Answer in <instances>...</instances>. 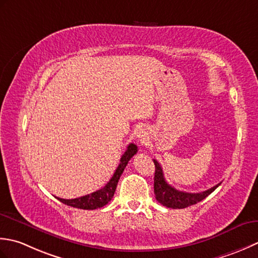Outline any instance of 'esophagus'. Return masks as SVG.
Returning a JSON list of instances; mask_svg holds the SVG:
<instances>
[{"label":"esophagus","instance_id":"obj_1","mask_svg":"<svg viewBox=\"0 0 258 258\" xmlns=\"http://www.w3.org/2000/svg\"><path fill=\"white\" fill-rule=\"evenodd\" d=\"M139 134H140V133H139ZM138 137H140V135H139V136H138Z\"/></svg>","mask_w":258,"mask_h":258}]
</instances>
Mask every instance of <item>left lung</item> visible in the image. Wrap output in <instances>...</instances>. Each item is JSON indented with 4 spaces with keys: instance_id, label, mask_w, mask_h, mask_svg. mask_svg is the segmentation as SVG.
<instances>
[{
    "instance_id": "8db88e82",
    "label": "left lung",
    "mask_w": 258,
    "mask_h": 258,
    "mask_svg": "<svg viewBox=\"0 0 258 258\" xmlns=\"http://www.w3.org/2000/svg\"><path fill=\"white\" fill-rule=\"evenodd\" d=\"M155 164V179H154V191L157 202H159L161 205L172 209H181L186 208L191 205H195L203 199L206 198L210 195L218 185L212 187L208 190H205L202 192H186L177 190L176 188L171 187L169 183H167L164 172H162V168L159 165V162L154 159Z\"/></svg>"
}]
</instances>
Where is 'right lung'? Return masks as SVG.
<instances>
[{
    "instance_id": "1",
    "label": "right lung",
    "mask_w": 258,
    "mask_h": 258,
    "mask_svg": "<svg viewBox=\"0 0 258 258\" xmlns=\"http://www.w3.org/2000/svg\"><path fill=\"white\" fill-rule=\"evenodd\" d=\"M137 151H138V147H137L135 144H130L127 147V150H125V152L121 157V159H120V164L117 169H115L112 178L103 188L90 194V195H86V196L75 198V199H63L59 197L56 198L59 199L61 203L68 205V206L80 208V209L92 210V209L103 207L104 205H107L112 199L120 176H121V173L123 172L125 166L128 164V161L133 158L134 155L137 154Z\"/></svg>"
}]
</instances>
